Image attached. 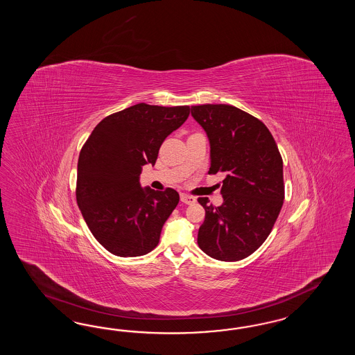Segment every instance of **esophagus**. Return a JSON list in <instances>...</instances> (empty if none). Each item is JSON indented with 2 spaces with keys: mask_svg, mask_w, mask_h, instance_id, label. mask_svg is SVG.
Returning a JSON list of instances; mask_svg holds the SVG:
<instances>
[{
  "mask_svg": "<svg viewBox=\"0 0 355 355\" xmlns=\"http://www.w3.org/2000/svg\"><path fill=\"white\" fill-rule=\"evenodd\" d=\"M181 202L184 205H193L196 202V199L187 193H181Z\"/></svg>",
  "mask_w": 355,
  "mask_h": 355,
  "instance_id": "obj_1",
  "label": "esophagus"
}]
</instances>
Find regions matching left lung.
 <instances>
[{"mask_svg": "<svg viewBox=\"0 0 355 355\" xmlns=\"http://www.w3.org/2000/svg\"><path fill=\"white\" fill-rule=\"evenodd\" d=\"M191 116L209 140L208 173H225L223 205L198 199L205 209L198 245L217 260L248 258L267 239L284 203L279 148L261 121L233 105H196Z\"/></svg>", "mask_w": 355, "mask_h": 355, "instance_id": "left-lung-1", "label": "left lung"}]
</instances>
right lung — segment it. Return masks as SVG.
<instances>
[{
	"mask_svg": "<svg viewBox=\"0 0 355 355\" xmlns=\"http://www.w3.org/2000/svg\"><path fill=\"white\" fill-rule=\"evenodd\" d=\"M189 114V107L140 103L103 119L80 150L76 202L97 242L113 255L141 257L157 246L180 195L143 189L140 173L155 165L164 139Z\"/></svg>",
	"mask_w": 355,
	"mask_h": 355,
	"instance_id": "right-lung-1",
	"label": "right lung"
}]
</instances>
